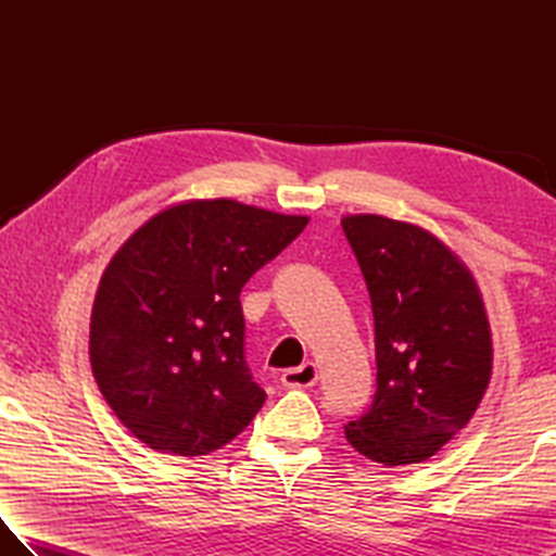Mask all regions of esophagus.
I'll use <instances>...</instances> for the list:
<instances>
[{
	"label": "esophagus",
	"mask_w": 556,
	"mask_h": 556,
	"mask_svg": "<svg viewBox=\"0 0 556 556\" xmlns=\"http://www.w3.org/2000/svg\"><path fill=\"white\" fill-rule=\"evenodd\" d=\"M317 382V368L315 363H303L299 368H289L281 375V384L287 389H308Z\"/></svg>",
	"instance_id": "esophagus-1"
}]
</instances>
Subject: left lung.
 <instances>
[{
  "mask_svg": "<svg viewBox=\"0 0 556 556\" xmlns=\"http://www.w3.org/2000/svg\"><path fill=\"white\" fill-rule=\"evenodd\" d=\"M375 317L377 389L346 425L358 454L389 468L420 464L464 430L492 375L490 323L473 275L416 224L341 219Z\"/></svg>",
  "mask_w": 556,
  "mask_h": 556,
  "instance_id": "8db88e82",
  "label": "left lung"
}]
</instances>
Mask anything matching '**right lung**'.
Returning <instances> with one entry per match:
<instances>
[{"label":"right lung","instance_id":"obj_1","mask_svg":"<svg viewBox=\"0 0 556 556\" xmlns=\"http://www.w3.org/2000/svg\"><path fill=\"white\" fill-rule=\"evenodd\" d=\"M305 224L227 198L191 200L162 210L116 251L92 305L90 365L140 442L205 456L263 408L239 296Z\"/></svg>","mask_w":556,"mask_h":556}]
</instances>
